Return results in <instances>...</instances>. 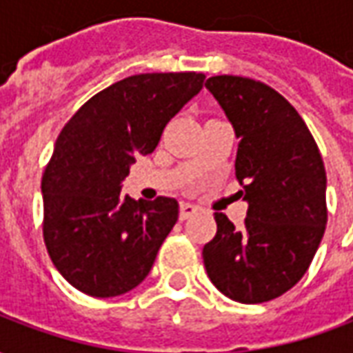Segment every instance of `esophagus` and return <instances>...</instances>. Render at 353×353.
Returning a JSON list of instances; mask_svg holds the SVG:
<instances>
[{
	"mask_svg": "<svg viewBox=\"0 0 353 353\" xmlns=\"http://www.w3.org/2000/svg\"><path fill=\"white\" fill-rule=\"evenodd\" d=\"M196 212H199V206H194L191 202H181V206H179V219H189Z\"/></svg>",
	"mask_w": 353,
	"mask_h": 353,
	"instance_id": "1",
	"label": "esophagus"
}]
</instances>
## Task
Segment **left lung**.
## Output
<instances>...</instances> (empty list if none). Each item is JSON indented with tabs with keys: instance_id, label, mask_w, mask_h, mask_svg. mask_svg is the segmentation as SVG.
I'll use <instances>...</instances> for the list:
<instances>
[{
	"instance_id": "left-lung-1",
	"label": "left lung",
	"mask_w": 353,
	"mask_h": 353,
	"mask_svg": "<svg viewBox=\"0 0 353 353\" xmlns=\"http://www.w3.org/2000/svg\"><path fill=\"white\" fill-rule=\"evenodd\" d=\"M206 88L234 126V170L248 215L236 229L215 214L202 250L215 288L232 301H272L308 270L327 225V176L316 139L296 109L265 83L215 75Z\"/></svg>"
}]
</instances>
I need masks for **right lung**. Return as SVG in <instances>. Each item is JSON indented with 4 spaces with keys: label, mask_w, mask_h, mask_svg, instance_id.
<instances>
[{
    "label": "right lung",
    "mask_w": 353,
    "mask_h": 353,
    "mask_svg": "<svg viewBox=\"0 0 353 353\" xmlns=\"http://www.w3.org/2000/svg\"><path fill=\"white\" fill-rule=\"evenodd\" d=\"M204 79L196 72L132 75L94 94L62 128L41 179L43 238L75 289L109 299L145 280L179 204L136 202L121 194L123 181Z\"/></svg>",
    "instance_id": "obj_1"
}]
</instances>
